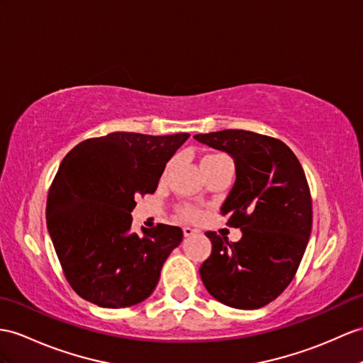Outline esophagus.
<instances>
[{"label":"esophagus","mask_w":363,"mask_h":363,"mask_svg":"<svg viewBox=\"0 0 363 363\" xmlns=\"http://www.w3.org/2000/svg\"><path fill=\"white\" fill-rule=\"evenodd\" d=\"M183 234H184V237H191L194 234H197V231H196V229H192L191 226H184L183 228Z\"/></svg>","instance_id":"34e87169"}]
</instances>
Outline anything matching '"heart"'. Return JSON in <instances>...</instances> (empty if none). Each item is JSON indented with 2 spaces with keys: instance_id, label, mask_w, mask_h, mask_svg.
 Returning <instances> with one entry per match:
<instances>
[{
  "instance_id": "heart-1",
  "label": "heart",
  "mask_w": 363,
  "mask_h": 363,
  "mask_svg": "<svg viewBox=\"0 0 363 363\" xmlns=\"http://www.w3.org/2000/svg\"><path fill=\"white\" fill-rule=\"evenodd\" d=\"M220 158H226L225 154H209L206 155L205 158L201 160V164H205L208 162H214V160H220ZM180 214L184 217V218H196L197 217V211H194L192 208H188L184 206L180 209Z\"/></svg>"
}]
</instances>
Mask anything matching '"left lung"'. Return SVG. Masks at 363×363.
<instances>
[{"instance_id": "obj_1", "label": "left lung", "mask_w": 363, "mask_h": 363, "mask_svg": "<svg viewBox=\"0 0 363 363\" xmlns=\"http://www.w3.org/2000/svg\"><path fill=\"white\" fill-rule=\"evenodd\" d=\"M194 138L233 155L235 183L222 209L240 228L233 243L208 231L212 252L200 277L212 297L238 309H257L293 281L313 226V201L303 167L277 138L225 129Z\"/></svg>"}]
</instances>
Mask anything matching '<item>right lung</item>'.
<instances>
[{
  "mask_svg": "<svg viewBox=\"0 0 363 363\" xmlns=\"http://www.w3.org/2000/svg\"><path fill=\"white\" fill-rule=\"evenodd\" d=\"M189 134L112 132L87 138L61 162L46 205L48 229L75 293L101 308H126L152 294L179 226L130 233L137 196L154 194L166 163Z\"/></svg>",
  "mask_w": 363,
  "mask_h": 363,
  "instance_id": "obj_1",
  "label": "right lung"
}]
</instances>
